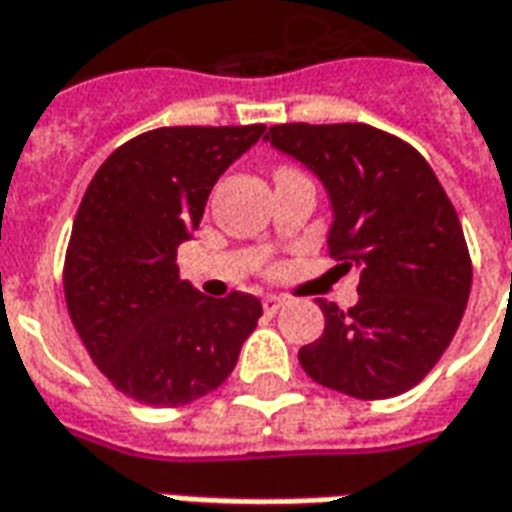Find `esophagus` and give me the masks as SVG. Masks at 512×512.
<instances>
[{"label": "esophagus", "instance_id": "1", "mask_svg": "<svg viewBox=\"0 0 512 512\" xmlns=\"http://www.w3.org/2000/svg\"><path fill=\"white\" fill-rule=\"evenodd\" d=\"M286 303H289L286 297H281V295H267V297H264V300H262L264 314H278V311H281V308H284Z\"/></svg>", "mask_w": 512, "mask_h": 512}]
</instances>
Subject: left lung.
<instances>
[{
  "mask_svg": "<svg viewBox=\"0 0 512 512\" xmlns=\"http://www.w3.org/2000/svg\"><path fill=\"white\" fill-rule=\"evenodd\" d=\"M270 146L328 190V250L358 270V303L320 300L325 331L300 347L311 380L358 400L413 389L458 331L471 259L458 212L433 168L405 140L366 123H281Z\"/></svg>",
  "mask_w": 512,
  "mask_h": 512,
  "instance_id": "1",
  "label": "left lung"
}]
</instances>
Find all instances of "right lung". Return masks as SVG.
Instances as JSON below:
<instances>
[{
  "mask_svg": "<svg viewBox=\"0 0 512 512\" xmlns=\"http://www.w3.org/2000/svg\"><path fill=\"white\" fill-rule=\"evenodd\" d=\"M267 126H162L115 148L85 190L65 253V303L93 364L151 408L215 391L262 317L259 297H206L176 250L215 181Z\"/></svg>",
  "mask_w": 512,
  "mask_h": 512,
  "instance_id": "obj_1",
  "label": "right lung"
}]
</instances>
